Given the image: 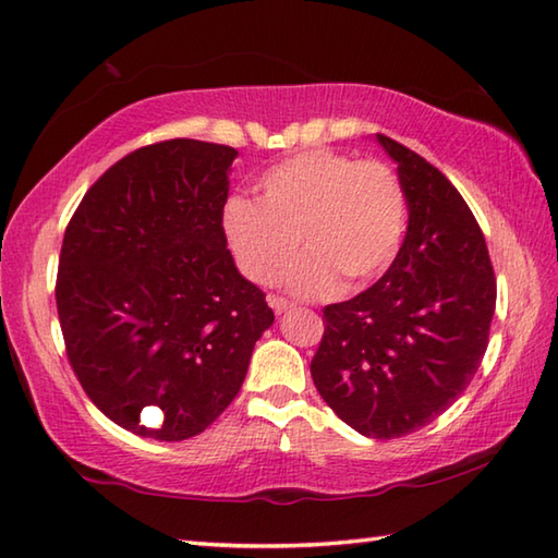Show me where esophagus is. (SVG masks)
I'll use <instances>...</instances> for the list:
<instances>
[{"instance_id": "1", "label": "esophagus", "mask_w": 558, "mask_h": 558, "mask_svg": "<svg viewBox=\"0 0 558 558\" xmlns=\"http://www.w3.org/2000/svg\"><path fill=\"white\" fill-rule=\"evenodd\" d=\"M268 304L272 306V312L276 314H286V312H290L292 310V302H288V300H282V298H268Z\"/></svg>"}]
</instances>
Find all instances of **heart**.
Segmentation results:
<instances>
[{"instance_id":"obj_1","label":"heart","mask_w":558,"mask_h":558,"mask_svg":"<svg viewBox=\"0 0 558 558\" xmlns=\"http://www.w3.org/2000/svg\"><path fill=\"white\" fill-rule=\"evenodd\" d=\"M260 201L232 196L222 232L236 266L256 286L282 278L302 244L306 254L288 272V288L316 298L338 288H366L381 278L405 232V194L381 162L336 150H306L258 180Z\"/></svg>"}]
</instances>
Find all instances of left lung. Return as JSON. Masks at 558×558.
I'll return each instance as SVG.
<instances>
[{
	"label": "left lung",
	"instance_id": "8db88e82",
	"mask_svg": "<svg viewBox=\"0 0 558 558\" xmlns=\"http://www.w3.org/2000/svg\"><path fill=\"white\" fill-rule=\"evenodd\" d=\"M408 201V232L381 280L324 310L314 386L354 432L398 438L434 422L477 374L496 280L458 189L417 153L376 134Z\"/></svg>",
	"mask_w": 558,
	"mask_h": 558
}]
</instances>
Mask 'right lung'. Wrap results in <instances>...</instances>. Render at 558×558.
<instances>
[{
  "mask_svg": "<svg viewBox=\"0 0 558 558\" xmlns=\"http://www.w3.org/2000/svg\"><path fill=\"white\" fill-rule=\"evenodd\" d=\"M234 158L194 138L138 148L88 189L64 232L57 312L71 369L126 432H204L276 318L222 232Z\"/></svg>",
  "mask_w": 558,
  "mask_h": 558,
  "instance_id": "obj_1",
  "label": "right lung"
}]
</instances>
